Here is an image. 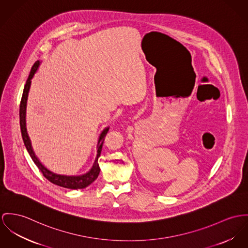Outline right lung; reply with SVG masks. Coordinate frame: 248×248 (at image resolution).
<instances>
[{"mask_svg": "<svg viewBox=\"0 0 248 248\" xmlns=\"http://www.w3.org/2000/svg\"><path fill=\"white\" fill-rule=\"evenodd\" d=\"M38 61L35 62V64L32 66L29 77L27 78V81L25 83L24 89H23V93L21 96V100L19 103V125H20V132H21V137L24 142V145L27 149V151L29 153L30 156L32 157L33 161L35 162V164L38 166L39 171L42 172V174L44 175L45 178H47L50 182H52L53 184L60 186V187H64V188H68V189H84L86 187H88L89 185H91L96 178L99 175L100 172V167L98 164V158L101 155L102 151V147H103V143L105 140V137L108 132V128H106L99 138V141H98V145H97V157H96L95 162L92 168V170L89 171L88 173L84 174V175H80V176H66V175H60L54 173L52 171L47 170L38 159V157L35 155V153L33 151L32 147H31V143H30V140L28 138V135L26 132V127H25V108H26V100H27V95H28V92H29V88H30V84H31V79L34 76V74L37 71L38 68Z\"/></svg>", "mask_w": 248, "mask_h": 248, "instance_id": "add662e5", "label": "right lung"}]
</instances>
